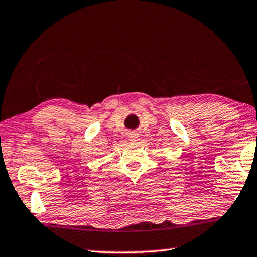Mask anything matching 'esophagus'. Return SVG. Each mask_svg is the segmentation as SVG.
Here are the masks:
<instances>
[{"label":"esophagus","instance_id":"obj_1","mask_svg":"<svg viewBox=\"0 0 257 257\" xmlns=\"http://www.w3.org/2000/svg\"><path fill=\"white\" fill-rule=\"evenodd\" d=\"M129 139H130V141H136L137 140V135H136V134H130Z\"/></svg>","mask_w":257,"mask_h":257}]
</instances>
